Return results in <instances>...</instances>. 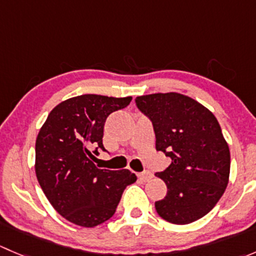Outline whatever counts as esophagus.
<instances>
[{
    "instance_id": "esophagus-1",
    "label": "esophagus",
    "mask_w": 256,
    "mask_h": 256,
    "mask_svg": "<svg viewBox=\"0 0 256 256\" xmlns=\"http://www.w3.org/2000/svg\"><path fill=\"white\" fill-rule=\"evenodd\" d=\"M152 177H154V174H152L151 172H148V171H144L142 174H138V178H140L141 180H144V182H147V180H151Z\"/></svg>"
}]
</instances>
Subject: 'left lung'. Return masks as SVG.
Wrapping results in <instances>:
<instances>
[{"mask_svg": "<svg viewBox=\"0 0 256 256\" xmlns=\"http://www.w3.org/2000/svg\"><path fill=\"white\" fill-rule=\"evenodd\" d=\"M136 105L154 125L156 150L171 164L156 176L167 194L154 203L157 213L174 224H190L209 213L229 182L230 152L213 112L180 92L136 98Z\"/></svg>", "mask_w": 256, "mask_h": 256, "instance_id": "8db88e82", "label": "left lung"}]
</instances>
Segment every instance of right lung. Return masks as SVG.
<instances>
[{
    "mask_svg": "<svg viewBox=\"0 0 256 256\" xmlns=\"http://www.w3.org/2000/svg\"><path fill=\"white\" fill-rule=\"evenodd\" d=\"M131 99L96 94L70 98L49 112L38 132L36 176L49 203L70 223L92 228L106 222L126 186L138 180L128 170H100L92 161L98 148L105 151L106 118Z\"/></svg>",
    "mask_w": 256,
    "mask_h": 256,
    "instance_id": "obj_1",
    "label": "right lung"
}]
</instances>
